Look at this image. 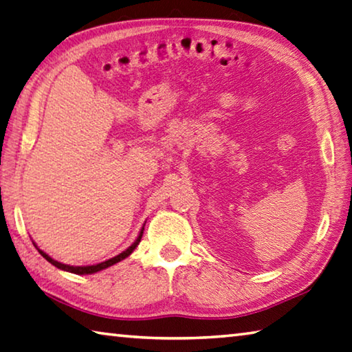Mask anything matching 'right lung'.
Instances as JSON below:
<instances>
[{
    "label": "right lung",
    "instance_id": "1",
    "mask_svg": "<svg viewBox=\"0 0 352 352\" xmlns=\"http://www.w3.org/2000/svg\"><path fill=\"white\" fill-rule=\"evenodd\" d=\"M142 233H144V228L141 230V233H139V236H138L136 241H135L133 243H131L127 250L122 251L121 254H118V256H115V257H111V258H109V261L101 262V263L89 265V267H72V265H65V263H61V262L55 261V258H52L50 256L45 254L44 251H41V250H38V251H39V253H41V256L45 258V261L50 262L52 265H55V267H56V268H59V270L69 271V273H75V274H94V273H98V271L105 270V268L111 267V265H115V263H118V262H121L122 258H125V257H129L131 253H133V250L138 247L139 242H141Z\"/></svg>",
    "mask_w": 352,
    "mask_h": 352
}]
</instances>
